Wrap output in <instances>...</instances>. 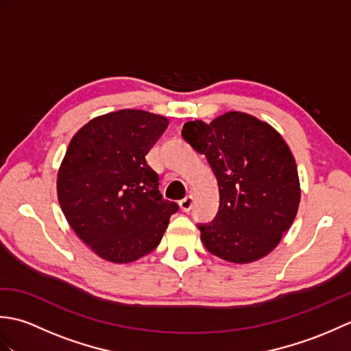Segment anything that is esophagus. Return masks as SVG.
Segmentation results:
<instances>
[{
	"label": "esophagus",
	"instance_id": "34e87169",
	"mask_svg": "<svg viewBox=\"0 0 351 351\" xmlns=\"http://www.w3.org/2000/svg\"><path fill=\"white\" fill-rule=\"evenodd\" d=\"M193 202H195V197H193L191 195L185 196V197L181 200V202H180V208H181V211H184V213H189V211L191 210Z\"/></svg>",
	"mask_w": 351,
	"mask_h": 351
}]
</instances>
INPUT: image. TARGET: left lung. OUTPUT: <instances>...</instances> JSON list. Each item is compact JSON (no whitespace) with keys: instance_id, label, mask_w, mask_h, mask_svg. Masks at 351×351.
Returning a JSON list of instances; mask_svg holds the SVG:
<instances>
[{"instance_id":"8db88e82","label":"left lung","mask_w":351,"mask_h":351,"mask_svg":"<svg viewBox=\"0 0 351 351\" xmlns=\"http://www.w3.org/2000/svg\"><path fill=\"white\" fill-rule=\"evenodd\" d=\"M182 137L206 156L219 182L217 217L199 226L205 249L234 264L267 256L300 204L299 171L287 141L243 111H226L210 123L187 122Z\"/></svg>"}]
</instances>
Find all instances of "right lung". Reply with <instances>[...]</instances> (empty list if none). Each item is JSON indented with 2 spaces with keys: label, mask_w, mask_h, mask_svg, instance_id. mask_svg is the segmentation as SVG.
Returning a JSON list of instances; mask_svg holds the SVG:
<instances>
[{
  "label": "right lung",
  "mask_w": 351,
  "mask_h": 351,
  "mask_svg": "<svg viewBox=\"0 0 351 351\" xmlns=\"http://www.w3.org/2000/svg\"><path fill=\"white\" fill-rule=\"evenodd\" d=\"M167 125L164 116L125 108L93 117L69 141L57 173L58 204L104 261L130 264L151 253L178 211L146 161Z\"/></svg>",
  "instance_id": "1"
}]
</instances>
